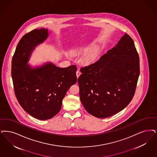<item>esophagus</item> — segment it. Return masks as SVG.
<instances>
[{
	"instance_id": "34e87169",
	"label": "esophagus",
	"mask_w": 157,
	"mask_h": 157,
	"mask_svg": "<svg viewBox=\"0 0 157 157\" xmlns=\"http://www.w3.org/2000/svg\"><path fill=\"white\" fill-rule=\"evenodd\" d=\"M76 74L77 78H78V77L80 76V75L81 74V72H80L79 69H78V70H77V71H76Z\"/></svg>"
}]
</instances>
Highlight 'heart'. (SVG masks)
Listing matches in <instances>:
<instances>
[{"label": "heart", "mask_w": 157, "mask_h": 157, "mask_svg": "<svg viewBox=\"0 0 157 157\" xmlns=\"http://www.w3.org/2000/svg\"><path fill=\"white\" fill-rule=\"evenodd\" d=\"M86 48L87 47H78V48H75L74 50V52L79 53V52H81L86 50ZM96 51L94 49H92L91 50L89 51L88 52H86L82 57L83 63H92L94 59V56H96Z\"/></svg>", "instance_id": "b5f03b06"}]
</instances>
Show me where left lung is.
<instances>
[{"mask_svg":"<svg viewBox=\"0 0 157 157\" xmlns=\"http://www.w3.org/2000/svg\"><path fill=\"white\" fill-rule=\"evenodd\" d=\"M78 79L85 110L104 119L119 112L134 96L140 75V59L127 34L94 63L82 68Z\"/></svg>","mask_w":157,"mask_h":157,"instance_id":"1","label":"left lung"}]
</instances>
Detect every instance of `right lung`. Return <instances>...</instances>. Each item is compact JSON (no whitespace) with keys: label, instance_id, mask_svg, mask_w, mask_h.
<instances>
[{"label":"right lung","instance_id":"right-lung-1","mask_svg":"<svg viewBox=\"0 0 157 157\" xmlns=\"http://www.w3.org/2000/svg\"><path fill=\"white\" fill-rule=\"evenodd\" d=\"M48 37V29H36L21 38L12 62L14 89L20 106L38 120L50 119L58 113L69 88L75 84V65L67 68L46 62L33 66L27 64L33 51Z\"/></svg>","mask_w":157,"mask_h":157}]
</instances>
